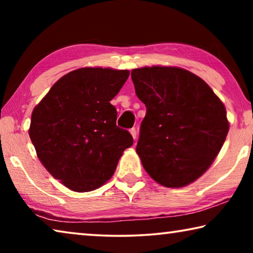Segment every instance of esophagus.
<instances>
[{"label": "esophagus", "instance_id": "34e87169", "mask_svg": "<svg viewBox=\"0 0 253 253\" xmlns=\"http://www.w3.org/2000/svg\"><path fill=\"white\" fill-rule=\"evenodd\" d=\"M129 131H130V134L132 136V138L136 139L137 138V130H136V128H131Z\"/></svg>", "mask_w": 253, "mask_h": 253}]
</instances>
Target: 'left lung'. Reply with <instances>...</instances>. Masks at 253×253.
I'll list each match as a JSON object with an SVG mask.
<instances>
[{
  "label": "left lung",
  "mask_w": 253,
  "mask_h": 253,
  "mask_svg": "<svg viewBox=\"0 0 253 253\" xmlns=\"http://www.w3.org/2000/svg\"><path fill=\"white\" fill-rule=\"evenodd\" d=\"M131 79L146 106L136 146L144 169L168 187L194 182L228 135L224 105L204 80L181 68H139Z\"/></svg>",
  "instance_id": "left-lung-1"
}]
</instances>
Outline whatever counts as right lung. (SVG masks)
<instances>
[{
  "label": "right lung",
  "instance_id": "1",
  "mask_svg": "<svg viewBox=\"0 0 253 253\" xmlns=\"http://www.w3.org/2000/svg\"><path fill=\"white\" fill-rule=\"evenodd\" d=\"M128 70L81 68L55 83L33 109L29 135L48 172L76 192L100 187L113 176L132 139L116 125L110 100Z\"/></svg>",
  "mask_w": 253,
  "mask_h": 253
}]
</instances>
